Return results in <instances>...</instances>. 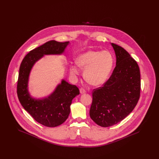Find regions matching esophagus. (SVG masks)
Instances as JSON below:
<instances>
[{"label": "esophagus", "mask_w": 159, "mask_h": 159, "mask_svg": "<svg viewBox=\"0 0 159 159\" xmlns=\"http://www.w3.org/2000/svg\"><path fill=\"white\" fill-rule=\"evenodd\" d=\"M80 93H84L85 92H86V90L83 88H81L80 89Z\"/></svg>", "instance_id": "esophagus-1"}]
</instances>
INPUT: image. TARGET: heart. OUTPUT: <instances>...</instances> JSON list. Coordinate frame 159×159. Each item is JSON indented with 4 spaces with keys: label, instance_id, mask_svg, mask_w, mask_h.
I'll return each instance as SVG.
<instances>
[{
    "label": "heart",
    "instance_id": "b5f03b06",
    "mask_svg": "<svg viewBox=\"0 0 159 159\" xmlns=\"http://www.w3.org/2000/svg\"><path fill=\"white\" fill-rule=\"evenodd\" d=\"M79 68L84 70V79L92 86H98L106 83L109 79L113 67V56L107 51H88L80 55L76 60ZM72 75L79 74L76 66L70 68Z\"/></svg>",
    "mask_w": 159,
    "mask_h": 159
}]
</instances>
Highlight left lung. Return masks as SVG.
I'll use <instances>...</instances> for the list:
<instances>
[{
  "mask_svg": "<svg viewBox=\"0 0 159 159\" xmlns=\"http://www.w3.org/2000/svg\"><path fill=\"white\" fill-rule=\"evenodd\" d=\"M116 66L102 86L92 91L91 119L102 127L118 123L130 113L140 97L141 76L139 66L121 46L111 43Z\"/></svg>",
  "mask_w": 159,
  "mask_h": 159,
  "instance_id": "left-lung-1",
  "label": "left lung"
}]
</instances>
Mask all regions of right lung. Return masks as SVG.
Masks as SVG:
<instances>
[{
    "label": "right lung",
    "mask_w": 159,
    "mask_h": 159,
    "mask_svg": "<svg viewBox=\"0 0 159 159\" xmlns=\"http://www.w3.org/2000/svg\"><path fill=\"white\" fill-rule=\"evenodd\" d=\"M68 43L69 42H47L27 53L20 67L16 87L18 99L23 108L36 121L47 127L58 126L67 119L72 99L80 93L79 89L76 85L62 80L48 98L35 99L28 92L29 76L34 64L43 55L63 53Z\"/></svg>",
    "instance_id": "1"
}]
</instances>
